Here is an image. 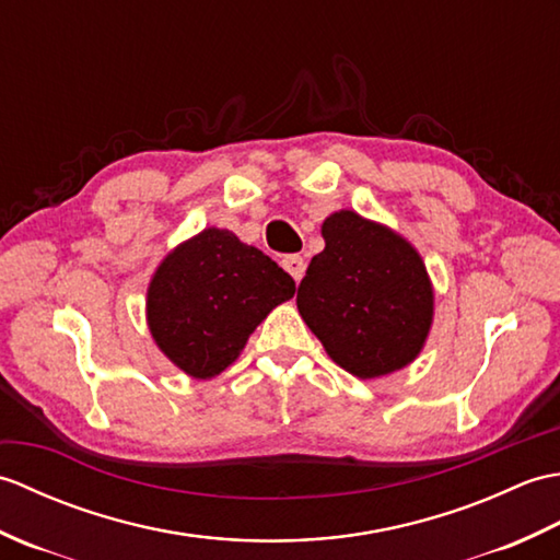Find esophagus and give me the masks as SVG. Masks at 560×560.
I'll use <instances>...</instances> for the list:
<instances>
[{
	"mask_svg": "<svg viewBox=\"0 0 560 560\" xmlns=\"http://www.w3.org/2000/svg\"><path fill=\"white\" fill-rule=\"evenodd\" d=\"M281 267L291 273L295 283H299L305 273V259L301 255H287L281 259Z\"/></svg>",
	"mask_w": 560,
	"mask_h": 560,
	"instance_id": "34e87169",
	"label": "esophagus"
}]
</instances>
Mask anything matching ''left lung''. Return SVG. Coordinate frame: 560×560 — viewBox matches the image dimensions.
Here are the masks:
<instances>
[{"instance_id": "left-lung-1", "label": "left lung", "mask_w": 560, "mask_h": 560, "mask_svg": "<svg viewBox=\"0 0 560 560\" xmlns=\"http://www.w3.org/2000/svg\"><path fill=\"white\" fill-rule=\"evenodd\" d=\"M325 249L299 287V313L329 359L361 380L395 373L421 353L433 287L421 255L387 225L341 209L323 223Z\"/></svg>"}]
</instances>
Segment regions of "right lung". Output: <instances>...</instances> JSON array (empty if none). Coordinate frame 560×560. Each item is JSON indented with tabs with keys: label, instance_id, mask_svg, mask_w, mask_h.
<instances>
[{
	"label": "right lung",
	"instance_id": "add662e5",
	"mask_svg": "<svg viewBox=\"0 0 560 560\" xmlns=\"http://www.w3.org/2000/svg\"><path fill=\"white\" fill-rule=\"evenodd\" d=\"M295 283L231 231L205 229L165 255L147 291V323L168 359L197 380L225 371Z\"/></svg>",
	"mask_w": 560,
	"mask_h": 560
}]
</instances>
